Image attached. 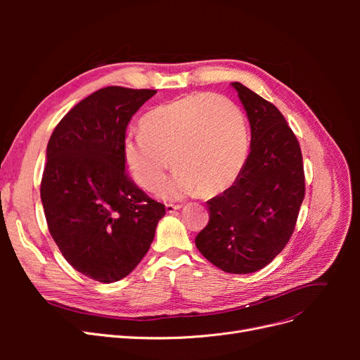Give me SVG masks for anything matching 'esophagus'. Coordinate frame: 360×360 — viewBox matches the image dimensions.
<instances>
[{
  "instance_id": "1",
  "label": "esophagus",
  "mask_w": 360,
  "mask_h": 360,
  "mask_svg": "<svg viewBox=\"0 0 360 360\" xmlns=\"http://www.w3.org/2000/svg\"><path fill=\"white\" fill-rule=\"evenodd\" d=\"M181 209L180 204H167V213H174Z\"/></svg>"
}]
</instances>
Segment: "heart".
Here are the masks:
<instances>
[{
    "instance_id": "1",
    "label": "heart",
    "mask_w": 360,
    "mask_h": 360,
    "mask_svg": "<svg viewBox=\"0 0 360 360\" xmlns=\"http://www.w3.org/2000/svg\"><path fill=\"white\" fill-rule=\"evenodd\" d=\"M141 135H129L123 159L138 186L156 192L172 167L179 169L162 191L179 198L225 192L240 176L249 139L242 111L222 96L191 94L155 108L139 122Z\"/></svg>"
}]
</instances>
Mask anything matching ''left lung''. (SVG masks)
<instances>
[{"label": "left lung", "instance_id": "left-lung-1", "mask_svg": "<svg viewBox=\"0 0 360 360\" xmlns=\"http://www.w3.org/2000/svg\"><path fill=\"white\" fill-rule=\"evenodd\" d=\"M248 112L250 153L231 188L207 201L209 224L195 238L200 252L228 274H252L290 242L302 201L304 171L299 141L278 108L233 82Z\"/></svg>", "mask_w": 360, "mask_h": 360}]
</instances>
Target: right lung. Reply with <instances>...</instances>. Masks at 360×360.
<instances>
[{
  "mask_svg": "<svg viewBox=\"0 0 360 360\" xmlns=\"http://www.w3.org/2000/svg\"><path fill=\"white\" fill-rule=\"evenodd\" d=\"M155 94L105 86L75 105L48 143L40 197L49 233L75 270L103 284L139 264L165 216L123 159L130 118Z\"/></svg>",
  "mask_w": 360,
  "mask_h": 360,
  "instance_id": "obj_1",
  "label": "right lung"
}]
</instances>
